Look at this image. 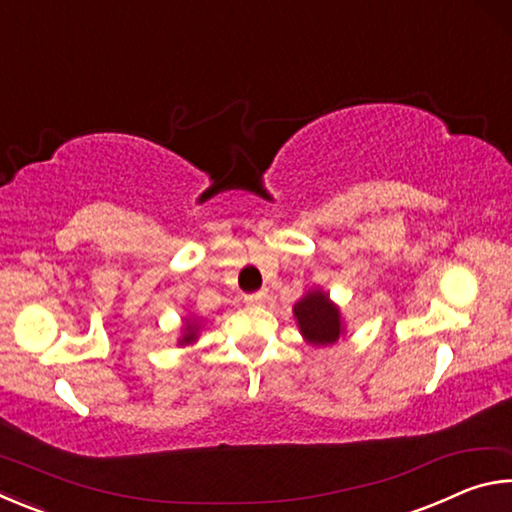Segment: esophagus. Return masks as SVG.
Here are the masks:
<instances>
[{
    "mask_svg": "<svg viewBox=\"0 0 512 512\" xmlns=\"http://www.w3.org/2000/svg\"><path fill=\"white\" fill-rule=\"evenodd\" d=\"M248 305H262V302L266 300V289L262 291H255V293H248V296L244 298Z\"/></svg>",
    "mask_w": 512,
    "mask_h": 512,
    "instance_id": "34e87169",
    "label": "esophagus"
}]
</instances>
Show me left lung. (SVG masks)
I'll return each mask as SVG.
<instances>
[{
    "label": "left lung",
    "mask_w": 512,
    "mask_h": 512,
    "mask_svg": "<svg viewBox=\"0 0 512 512\" xmlns=\"http://www.w3.org/2000/svg\"><path fill=\"white\" fill-rule=\"evenodd\" d=\"M293 316L298 320L300 334L311 345H332L343 334L339 307L320 289L305 293L293 307Z\"/></svg>",
    "instance_id": "8db88e82"
}]
</instances>
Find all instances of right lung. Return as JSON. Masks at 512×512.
<instances>
[{"label":"right lung","mask_w":512,"mask_h":512,"mask_svg":"<svg viewBox=\"0 0 512 512\" xmlns=\"http://www.w3.org/2000/svg\"><path fill=\"white\" fill-rule=\"evenodd\" d=\"M196 339H198V323L194 320V323L185 325V332H183V336H180L178 345H189V343H194Z\"/></svg>","instance_id":"obj_1"}]
</instances>
